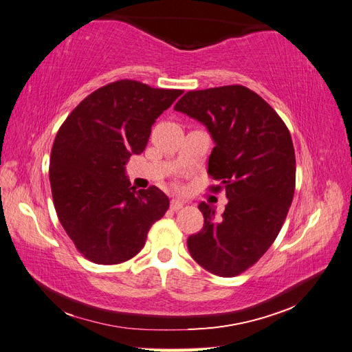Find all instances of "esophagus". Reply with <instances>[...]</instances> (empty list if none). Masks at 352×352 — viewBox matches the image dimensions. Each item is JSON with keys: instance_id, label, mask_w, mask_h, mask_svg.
Returning <instances> with one entry per match:
<instances>
[{"instance_id": "34e87169", "label": "esophagus", "mask_w": 352, "mask_h": 352, "mask_svg": "<svg viewBox=\"0 0 352 352\" xmlns=\"http://www.w3.org/2000/svg\"><path fill=\"white\" fill-rule=\"evenodd\" d=\"M183 206H184V201H182V199H178V198H174L170 201V208L174 212H177V210H180V208H183Z\"/></svg>"}]
</instances>
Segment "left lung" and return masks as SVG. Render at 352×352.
Listing matches in <instances>:
<instances>
[{
	"label": "left lung",
	"mask_w": 352,
	"mask_h": 352,
	"mask_svg": "<svg viewBox=\"0 0 352 352\" xmlns=\"http://www.w3.org/2000/svg\"><path fill=\"white\" fill-rule=\"evenodd\" d=\"M174 110L206 125L214 142L208 174L228 204L216 216L201 203L204 227L188 239L192 258L206 271L234 276L263 256L278 236L295 192V149L276 111L245 86L190 91Z\"/></svg>",
	"instance_id": "1"
}]
</instances>
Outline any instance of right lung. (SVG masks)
Returning a JSON list of instances; mask_svg holds the SVG:
<instances>
[{"instance_id": "1", "label": "right lung", "mask_w": 352, "mask_h": 352, "mask_svg": "<svg viewBox=\"0 0 352 352\" xmlns=\"http://www.w3.org/2000/svg\"><path fill=\"white\" fill-rule=\"evenodd\" d=\"M182 94L119 80L86 96L57 131L50 159L52 201L71 241L94 263L136 256L169 208L155 186L133 188L125 164L146 148L155 119Z\"/></svg>"}]
</instances>
